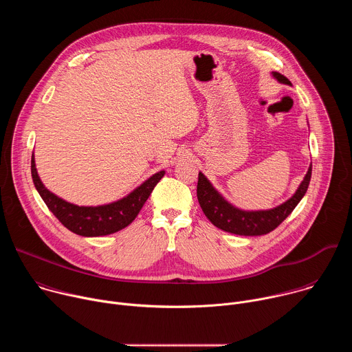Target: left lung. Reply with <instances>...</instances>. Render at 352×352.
I'll use <instances>...</instances> for the list:
<instances>
[{"label": "left lung", "mask_w": 352, "mask_h": 352, "mask_svg": "<svg viewBox=\"0 0 352 352\" xmlns=\"http://www.w3.org/2000/svg\"><path fill=\"white\" fill-rule=\"evenodd\" d=\"M273 76L281 83H291L284 75L278 72H273ZM311 177L312 164L309 166L304 181L300 182L294 196L272 210L245 212L234 208L212 186V184L202 173H199L197 177L196 195L204 213L217 228L236 235H265L277 228L291 214V212L299 204V200L307 193Z\"/></svg>", "instance_id": "8db88e82"}]
</instances>
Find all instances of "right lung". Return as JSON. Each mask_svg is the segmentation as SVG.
<instances>
[{
    "label": "right lung",
    "instance_id": "obj_1",
    "mask_svg": "<svg viewBox=\"0 0 352 352\" xmlns=\"http://www.w3.org/2000/svg\"><path fill=\"white\" fill-rule=\"evenodd\" d=\"M163 175L164 171H159L147 181H144L128 196L117 200L114 204L96 208L76 206L65 202L64 199L56 196L43 185L37 175L34 156H32V178L37 192L44 200V204L64 227L82 236L109 235L129 226L143 208L144 202L157 185V182L163 178Z\"/></svg>",
    "mask_w": 352,
    "mask_h": 352
}]
</instances>
